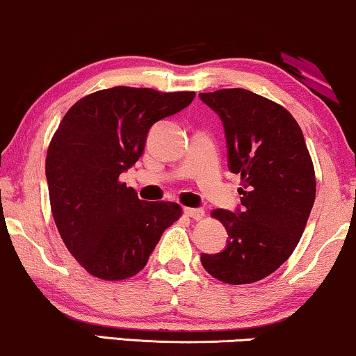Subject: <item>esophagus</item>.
<instances>
[{
    "mask_svg": "<svg viewBox=\"0 0 356 356\" xmlns=\"http://www.w3.org/2000/svg\"><path fill=\"white\" fill-rule=\"evenodd\" d=\"M184 213H186L189 218H194V220H201V218H204V211H202V209L186 207V209H184Z\"/></svg>",
    "mask_w": 356,
    "mask_h": 356,
    "instance_id": "34e87169",
    "label": "esophagus"
}]
</instances>
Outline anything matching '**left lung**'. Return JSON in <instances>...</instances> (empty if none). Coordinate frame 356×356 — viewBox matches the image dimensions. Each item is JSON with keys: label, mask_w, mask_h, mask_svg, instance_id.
Instances as JSON below:
<instances>
[{"label": "left lung", "mask_w": 356, "mask_h": 356, "mask_svg": "<svg viewBox=\"0 0 356 356\" xmlns=\"http://www.w3.org/2000/svg\"><path fill=\"white\" fill-rule=\"evenodd\" d=\"M220 116L228 168L241 177V207L212 211L227 228V248L202 254L213 279L252 284L275 272L303 235L316 197V178L303 133L284 106L246 89L199 94Z\"/></svg>", "instance_id": "1"}]
</instances>
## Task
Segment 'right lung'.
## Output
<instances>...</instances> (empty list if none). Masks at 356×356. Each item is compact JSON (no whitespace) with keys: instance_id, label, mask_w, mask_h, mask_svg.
Segmentation results:
<instances>
[{"instance_id":"1","label":"right lung","mask_w":356,"mask_h":356,"mask_svg":"<svg viewBox=\"0 0 356 356\" xmlns=\"http://www.w3.org/2000/svg\"><path fill=\"white\" fill-rule=\"evenodd\" d=\"M194 92L111 87L67 110L47 152L51 213L74 259L102 280H124L147 264L177 202L140 201L120 175L144 152L154 123L191 104Z\"/></svg>"}]
</instances>
